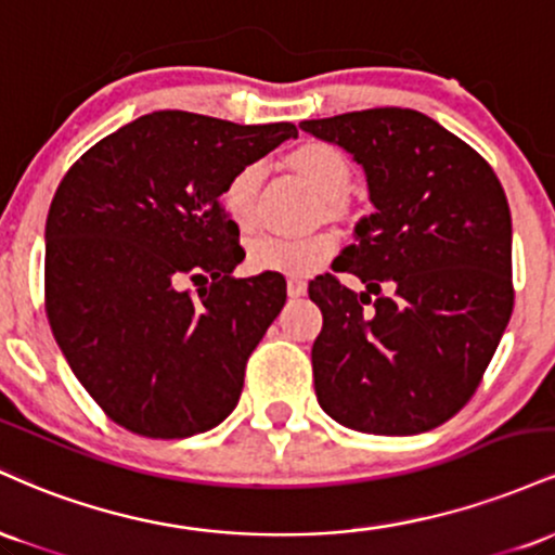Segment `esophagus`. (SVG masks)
<instances>
[{
  "mask_svg": "<svg viewBox=\"0 0 555 555\" xmlns=\"http://www.w3.org/2000/svg\"><path fill=\"white\" fill-rule=\"evenodd\" d=\"M286 292H289V297H302L305 292H308V284H305L302 279L289 276V282H286Z\"/></svg>",
  "mask_w": 555,
  "mask_h": 555,
  "instance_id": "obj_1",
  "label": "esophagus"
}]
</instances>
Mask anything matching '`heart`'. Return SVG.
Masks as SVG:
<instances>
[{"mask_svg":"<svg viewBox=\"0 0 555 555\" xmlns=\"http://www.w3.org/2000/svg\"><path fill=\"white\" fill-rule=\"evenodd\" d=\"M292 169L305 177L328 208H336V201L347 195L352 184V167L347 156L336 145L302 143L289 154ZM263 169L260 164L250 162L229 177L224 190H221V206L234 227L253 229L258 221V195ZM336 253V237L331 232H310V234H279L266 232L247 242V266L256 271L289 273V276H308L321 269L326 260Z\"/></svg>","mask_w":555,"mask_h":555,"instance_id":"1","label":"heart"}]
</instances>
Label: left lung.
<instances>
[{
	"label": "left lung",
	"mask_w": 555,
	"mask_h": 555,
	"mask_svg": "<svg viewBox=\"0 0 555 555\" xmlns=\"http://www.w3.org/2000/svg\"><path fill=\"white\" fill-rule=\"evenodd\" d=\"M362 164L375 214L334 273L310 282L318 404L344 428L415 436L473 399L514 310L512 214L490 164L415 109L299 125ZM376 299H372V295Z\"/></svg>",
	"instance_id": "1"
}]
</instances>
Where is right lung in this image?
I'll return each mask as SVG.
<instances>
[{"mask_svg":"<svg viewBox=\"0 0 555 555\" xmlns=\"http://www.w3.org/2000/svg\"><path fill=\"white\" fill-rule=\"evenodd\" d=\"M295 135L292 122L154 112L62 177L47 216V318L75 378L125 430L188 438L237 406L286 282L232 276L245 250L221 190ZM182 278L209 286L195 298L176 289Z\"/></svg>","mask_w":555,"mask_h":555,"instance_id":"obj_1","label":"right lung"}]
</instances>
